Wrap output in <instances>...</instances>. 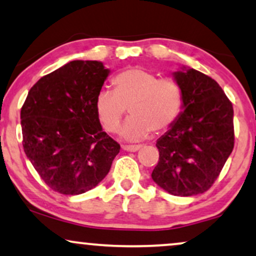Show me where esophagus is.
Listing matches in <instances>:
<instances>
[{
    "mask_svg": "<svg viewBox=\"0 0 256 256\" xmlns=\"http://www.w3.org/2000/svg\"><path fill=\"white\" fill-rule=\"evenodd\" d=\"M122 148L127 152H136L141 148V146L140 144H124L122 146Z\"/></svg>",
    "mask_w": 256,
    "mask_h": 256,
    "instance_id": "obj_1",
    "label": "esophagus"
}]
</instances>
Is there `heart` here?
Segmentation results:
<instances>
[{
	"label": "heart",
	"instance_id": "obj_1",
	"mask_svg": "<svg viewBox=\"0 0 256 256\" xmlns=\"http://www.w3.org/2000/svg\"><path fill=\"white\" fill-rule=\"evenodd\" d=\"M114 90L100 89L95 110L106 130L115 132L127 108L132 112L121 135L132 141L144 138L150 130L161 132L175 124L184 106L180 84L169 78H158L142 68H129L112 78Z\"/></svg>",
	"mask_w": 256,
	"mask_h": 256
}]
</instances>
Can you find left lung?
<instances>
[{
	"instance_id": "1",
	"label": "left lung",
	"mask_w": 256,
	"mask_h": 256,
	"mask_svg": "<svg viewBox=\"0 0 256 256\" xmlns=\"http://www.w3.org/2000/svg\"><path fill=\"white\" fill-rule=\"evenodd\" d=\"M184 112L156 142L155 184L169 194L193 196L213 186L234 148L233 104L215 80L195 69L174 72Z\"/></svg>"
}]
</instances>
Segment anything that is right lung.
Masks as SVG:
<instances>
[{
    "label": "right lung",
    "instance_id": "right-lung-1",
    "mask_svg": "<svg viewBox=\"0 0 256 256\" xmlns=\"http://www.w3.org/2000/svg\"><path fill=\"white\" fill-rule=\"evenodd\" d=\"M108 74L102 62L72 61L40 78L22 106L26 158L60 194L78 195L96 187L120 152L95 110Z\"/></svg>",
    "mask_w": 256,
    "mask_h": 256
}]
</instances>
